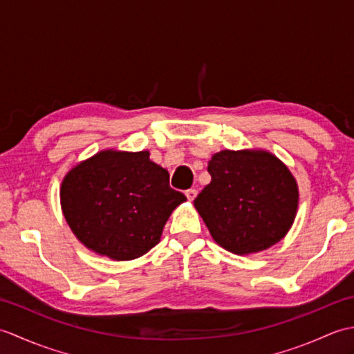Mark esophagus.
Segmentation results:
<instances>
[{
	"label": "esophagus",
	"mask_w": 354,
	"mask_h": 354,
	"mask_svg": "<svg viewBox=\"0 0 354 354\" xmlns=\"http://www.w3.org/2000/svg\"><path fill=\"white\" fill-rule=\"evenodd\" d=\"M185 196H187V199H189V201H193L194 198L198 196V190H194V189L185 190Z\"/></svg>",
	"instance_id": "34e87169"
}]
</instances>
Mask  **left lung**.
I'll return each instance as SVG.
<instances>
[{
  "label": "left lung",
  "instance_id": "left-lung-1",
  "mask_svg": "<svg viewBox=\"0 0 354 354\" xmlns=\"http://www.w3.org/2000/svg\"><path fill=\"white\" fill-rule=\"evenodd\" d=\"M212 183L194 207L213 239L234 254L268 250L286 236L298 187L286 165L265 150H222L208 162Z\"/></svg>",
  "mask_w": 354,
  "mask_h": 354
}]
</instances>
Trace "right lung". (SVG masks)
<instances>
[{
	"mask_svg": "<svg viewBox=\"0 0 354 354\" xmlns=\"http://www.w3.org/2000/svg\"><path fill=\"white\" fill-rule=\"evenodd\" d=\"M184 201L170 187L169 171L150 161L147 150H103L70 170L61 187L62 212L74 234L114 260H132L152 250Z\"/></svg>",
	"mask_w": 354,
	"mask_h": 354,
	"instance_id": "right-lung-1",
	"label": "right lung"
}]
</instances>
